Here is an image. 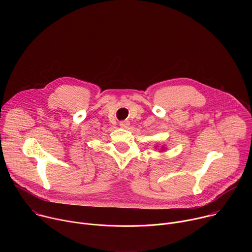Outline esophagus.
Wrapping results in <instances>:
<instances>
[{"instance_id": "34e87169", "label": "esophagus", "mask_w": 252, "mask_h": 252, "mask_svg": "<svg viewBox=\"0 0 252 252\" xmlns=\"http://www.w3.org/2000/svg\"><path fill=\"white\" fill-rule=\"evenodd\" d=\"M120 126L123 127V128H127L129 126V122L128 121H123L120 123Z\"/></svg>"}]
</instances>
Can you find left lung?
<instances>
[{
	"label": "left lung",
	"mask_w": 252,
	"mask_h": 252,
	"mask_svg": "<svg viewBox=\"0 0 252 252\" xmlns=\"http://www.w3.org/2000/svg\"><path fill=\"white\" fill-rule=\"evenodd\" d=\"M165 150H166V148H165L164 146H162V147L160 148V151H159V152H165Z\"/></svg>",
	"instance_id": "1"
}]
</instances>
